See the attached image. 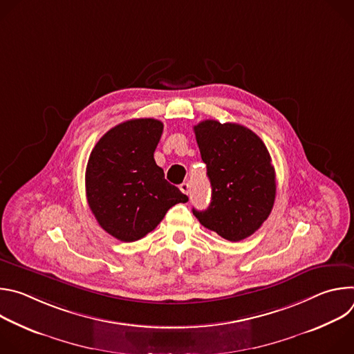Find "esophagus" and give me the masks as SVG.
Instances as JSON below:
<instances>
[{
  "mask_svg": "<svg viewBox=\"0 0 354 354\" xmlns=\"http://www.w3.org/2000/svg\"><path fill=\"white\" fill-rule=\"evenodd\" d=\"M179 189H180V192H182V193L189 194V192H190V185H189L187 182H183V183L179 186Z\"/></svg>",
  "mask_w": 354,
  "mask_h": 354,
  "instance_id": "34e87169",
  "label": "esophagus"
}]
</instances>
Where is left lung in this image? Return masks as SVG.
I'll list each match as a JSON object with an SVG mask.
<instances>
[{
    "label": "left lung",
    "mask_w": 354,
    "mask_h": 354,
    "mask_svg": "<svg viewBox=\"0 0 354 354\" xmlns=\"http://www.w3.org/2000/svg\"><path fill=\"white\" fill-rule=\"evenodd\" d=\"M200 156L212 183L210 206L193 214L227 241L250 236L269 217L276 174L263 141L236 123L203 120L194 126Z\"/></svg>",
    "instance_id": "left-lung-1"
}]
</instances>
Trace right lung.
<instances>
[{
	"label": "right lung",
	"mask_w": 354,
	"mask_h": 354,
	"mask_svg": "<svg viewBox=\"0 0 354 354\" xmlns=\"http://www.w3.org/2000/svg\"><path fill=\"white\" fill-rule=\"evenodd\" d=\"M164 124L133 119L111 129L93 147L85 172L91 212L108 234L123 242L141 239L167 212L189 200L156 164Z\"/></svg>",
	"instance_id": "right-lung-1"
}]
</instances>
